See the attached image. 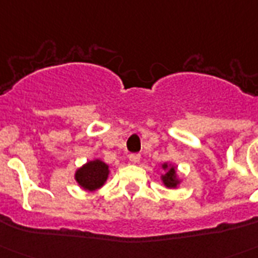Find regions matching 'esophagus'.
<instances>
[{
    "label": "esophagus",
    "mask_w": 258,
    "mask_h": 258,
    "mask_svg": "<svg viewBox=\"0 0 258 258\" xmlns=\"http://www.w3.org/2000/svg\"><path fill=\"white\" fill-rule=\"evenodd\" d=\"M140 158H141V155L140 154H131L129 155V161L132 163H138L140 162Z\"/></svg>",
    "instance_id": "34e87169"
}]
</instances>
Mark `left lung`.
Instances as JSON below:
<instances>
[{"label": "left lung", "mask_w": 258, "mask_h": 258, "mask_svg": "<svg viewBox=\"0 0 258 258\" xmlns=\"http://www.w3.org/2000/svg\"><path fill=\"white\" fill-rule=\"evenodd\" d=\"M161 167L163 170V174H161V180H162L163 186L166 188H170V190L178 188L180 183H182V178L176 171V166L174 163L165 162Z\"/></svg>", "instance_id": "8db88e82"}]
</instances>
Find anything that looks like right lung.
Wrapping results in <instances>:
<instances>
[{
    "label": "right lung",
    "mask_w": 258,
    "mask_h": 258,
    "mask_svg": "<svg viewBox=\"0 0 258 258\" xmlns=\"http://www.w3.org/2000/svg\"><path fill=\"white\" fill-rule=\"evenodd\" d=\"M109 172V165H106L100 158H95L76 169L74 176L80 188L93 192L105 184Z\"/></svg>",
    "instance_id": "obj_1"
}]
</instances>
